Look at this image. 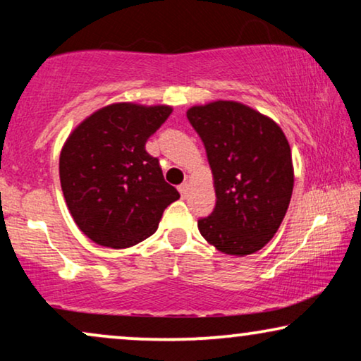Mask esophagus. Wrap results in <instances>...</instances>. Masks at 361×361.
I'll return each mask as SVG.
<instances>
[{
  "label": "esophagus",
  "mask_w": 361,
  "mask_h": 361,
  "mask_svg": "<svg viewBox=\"0 0 361 361\" xmlns=\"http://www.w3.org/2000/svg\"><path fill=\"white\" fill-rule=\"evenodd\" d=\"M179 192H180L182 197H187V194H189V192H190V184H189V182H184V184H180L179 185Z\"/></svg>",
  "instance_id": "obj_1"
}]
</instances>
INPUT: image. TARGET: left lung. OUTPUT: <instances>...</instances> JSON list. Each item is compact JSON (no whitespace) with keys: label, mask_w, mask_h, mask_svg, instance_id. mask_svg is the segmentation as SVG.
Instances as JSON below:
<instances>
[{"label":"left lung","mask_w":361,"mask_h":361,"mask_svg":"<svg viewBox=\"0 0 361 361\" xmlns=\"http://www.w3.org/2000/svg\"><path fill=\"white\" fill-rule=\"evenodd\" d=\"M207 151L215 209L199 220L207 243L225 255L256 253L288 212L294 166L284 131L245 103L216 100L187 110Z\"/></svg>","instance_id":"left-lung-1"}]
</instances>
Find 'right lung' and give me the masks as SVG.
<instances>
[{"label": "right lung", "mask_w": 361, "mask_h": 361, "mask_svg": "<svg viewBox=\"0 0 361 361\" xmlns=\"http://www.w3.org/2000/svg\"><path fill=\"white\" fill-rule=\"evenodd\" d=\"M169 105L111 103L73 128L59 157L63 199L83 235L108 248H130L157 230L179 192L164 180L146 141Z\"/></svg>", "instance_id": "obj_1"}]
</instances>
